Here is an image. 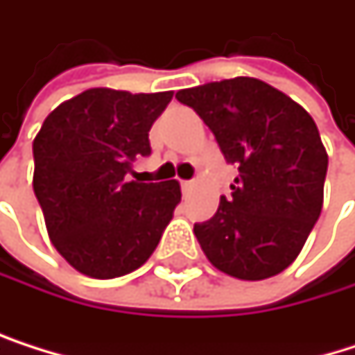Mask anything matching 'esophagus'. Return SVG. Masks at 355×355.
<instances>
[{
	"mask_svg": "<svg viewBox=\"0 0 355 355\" xmlns=\"http://www.w3.org/2000/svg\"><path fill=\"white\" fill-rule=\"evenodd\" d=\"M194 186H196L194 180H184V182H182V190H184V192H192Z\"/></svg>",
	"mask_w": 355,
	"mask_h": 355,
	"instance_id": "1",
	"label": "esophagus"
}]
</instances>
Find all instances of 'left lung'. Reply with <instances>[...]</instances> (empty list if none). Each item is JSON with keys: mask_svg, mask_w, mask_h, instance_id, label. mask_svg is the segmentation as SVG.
<instances>
[{"mask_svg": "<svg viewBox=\"0 0 355 355\" xmlns=\"http://www.w3.org/2000/svg\"><path fill=\"white\" fill-rule=\"evenodd\" d=\"M239 167L232 196L194 224L207 259L228 276L263 280L286 270L320 217L329 155L314 119L280 89L234 77L180 89Z\"/></svg>", "mask_w": 355, "mask_h": 355, "instance_id": "obj_1", "label": "left lung"}]
</instances>
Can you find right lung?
Segmentation results:
<instances>
[{
    "mask_svg": "<svg viewBox=\"0 0 355 355\" xmlns=\"http://www.w3.org/2000/svg\"><path fill=\"white\" fill-rule=\"evenodd\" d=\"M171 98L94 87L54 108L35 136L33 190L52 245L77 272L125 276L157 249L182 200L180 184L129 173L150 155L148 131Z\"/></svg>",
    "mask_w": 355,
    "mask_h": 355,
    "instance_id": "obj_1",
    "label": "right lung"
}]
</instances>
